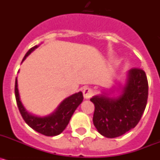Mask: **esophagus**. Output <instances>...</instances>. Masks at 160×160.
Wrapping results in <instances>:
<instances>
[{
	"mask_svg": "<svg viewBox=\"0 0 160 160\" xmlns=\"http://www.w3.org/2000/svg\"><path fill=\"white\" fill-rule=\"evenodd\" d=\"M94 94V91L92 88H90V87H86V88L83 90V96H84L85 98L89 99L90 98L92 97Z\"/></svg>",
	"mask_w": 160,
	"mask_h": 160,
	"instance_id": "esophagus-1",
	"label": "esophagus"
}]
</instances>
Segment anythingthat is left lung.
Segmentation results:
<instances>
[{
	"mask_svg": "<svg viewBox=\"0 0 160 160\" xmlns=\"http://www.w3.org/2000/svg\"><path fill=\"white\" fill-rule=\"evenodd\" d=\"M148 98L146 73L139 68H132L121 95L108 98L102 94L90 98L94 104V125L107 138L124 135L138 123L146 108Z\"/></svg>",
	"mask_w": 160,
	"mask_h": 160,
	"instance_id": "obj_1",
	"label": "left lung"
}]
</instances>
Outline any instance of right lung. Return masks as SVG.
Returning a JSON list of instances; mask_svg holds the SVG:
<instances>
[{
  "instance_id": "1",
  "label": "right lung",
  "mask_w": 160,
  "mask_h": 160,
  "mask_svg": "<svg viewBox=\"0 0 160 160\" xmlns=\"http://www.w3.org/2000/svg\"><path fill=\"white\" fill-rule=\"evenodd\" d=\"M36 48H38L37 46L31 48L25 55L22 62ZM15 97H16L17 104L19 111L25 122L32 129L46 136H55L62 132L70 122L73 112L83 100L82 93H76L63 100L54 112L48 116L42 118V117L32 115L25 111V109L22 104V102L20 101L17 78L15 82Z\"/></svg>"
}]
</instances>
